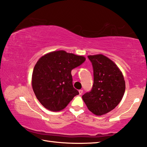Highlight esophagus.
<instances>
[{"instance_id": "34e87169", "label": "esophagus", "mask_w": 147, "mask_h": 147, "mask_svg": "<svg viewBox=\"0 0 147 147\" xmlns=\"http://www.w3.org/2000/svg\"><path fill=\"white\" fill-rule=\"evenodd\" d=\"M78 92H79V94H82L83 93V90L82 89H80V90L78 91Z\"/></svg>"}]
</instances>
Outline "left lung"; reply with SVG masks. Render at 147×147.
Returning a JSON list of instances; mask_svg holds the SVG:
<instances>
[{
	"instance_id": "left-lung-1",
	"label": "left lung",
	"mask_w": 147,
	"mask_h": 147,
	"mask_svg": "<svg viewBox=\"0 0 147 147\" xmlns=\"http://www.w3.org/2000/svg\"><path fill=\"white\" fill-rule=\"evenodd\" d=\"M93 69V85L82 96L89 110L102 115L112 110L123 98L125 81L118 67L102 54L88 56Z\"/></svg>"
}]
</instances>
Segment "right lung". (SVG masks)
<instances>
[{
  "mask_svg": "<svg viewBox=\"0 0 147 147\" xmlns=\"http://www.w3.org/2000/svg\"><path fill=\"white\" fill-rule=\"evenodd\" d=\"M86 58L54 51L42 56L32 73V88L45 108L53 111L64 109L79 93L74 88L71 71L82 64Z\"/></svg>",
  "mask_w": 147,
  "mask_h": 147,
  "instance_id": "obj_1",
  "label": "right lung"
}]
</instances>
